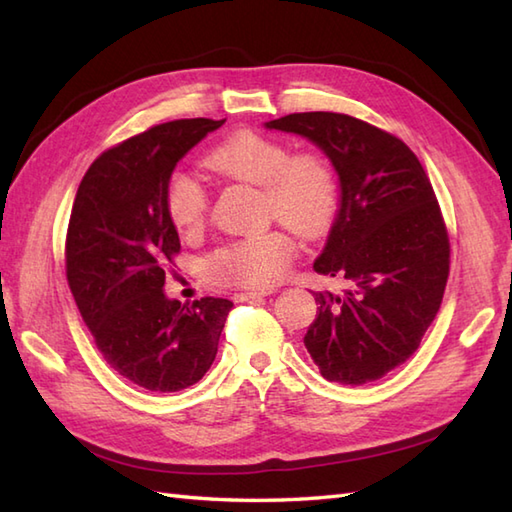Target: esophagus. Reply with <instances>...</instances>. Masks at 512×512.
Wrapping results in <instances>:
<instances>
[{
	"label": "esophagus",
	"mask_w": 512,
	"mask_h": 512,
	"mask_svg": "<svg viewBox=\"0 0 512 512\" xmlns=\"http://www.w3.org/2000/svg\"><path fill=\"white\" fill-rule=\"evenodd\" d=\"M273 295V290H248V292H239L235 295L237 301H253V299H264Z\"/></svg>",
	"instance_id": "1"
}]
</instances>
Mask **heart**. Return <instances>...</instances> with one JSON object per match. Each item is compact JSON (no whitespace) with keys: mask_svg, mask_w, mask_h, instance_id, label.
Instances as JSON below:
<instances>
[{"mask_svg":"<svg viewBox=\"0 0 512 512\" xmlns=\"http://www.w3.org/2000/svg\"><path fill=\"white\" fill-rule=\"evenodd\" d=\"M204 162L217 176L262 189L264 213L299 237H319L334 220L336 178L317 154H292L284 140L242 129L217 143ZM165 211L182 235L198 233L209 211L204 184L189 171H173L165 187ZM292 253L295 244L288 235L268 231L215 248L204 268L220 284L268 286L286 273Z\"/></svg>","mask_w":512,"mask_h":512,"instance_id":"heart-1","label":"heart"}]
</instances>
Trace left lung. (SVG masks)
I'll list each match as a JSON object with an SVG mask.
<instances>
[{
  "label": "left lung",
  "instance_id": "left-lung-1",
  "mask_svg": "<svg viewBox=\"0 0 512 512\" xmlns=\"http://www.w3.org/2000/svg\"><path fill=\"white\" fill-rule=\"evenodd\" d=\"M317 145L336 169L341 206L319 275L345 281L312 292L317 319L303 336L323 378L363 385L418 350L449 277V235L416 154L383 129L334 112L288 114L266 123Z\"/></svg>",
  "mask_w": 512,
  "mask_h": 512
}]
</instances>
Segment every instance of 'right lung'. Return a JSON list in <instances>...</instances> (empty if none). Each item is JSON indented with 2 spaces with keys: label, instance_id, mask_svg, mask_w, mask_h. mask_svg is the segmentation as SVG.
Wrapping results in <instances>:
<instances>
[{
  "label": "right lung",
  "instance_id": "add662e5",
  "mask_svg": "<svg viewBox=\"0 0 512 512\" xmlns=\"http://www.w3.org/2000/svg\"><path fill=\"white\" fill-rule=\"evenodd\" d=\"M224 121L182 118L127 138L92 162L72 204L65 237L72 297L105 361L149 391L198 383L233 308L215 297L182 306L162 290L180 250L165 211L167 180Z\"/></svg>",
  "mask_w": 512,
  "mask_h": 512
}]
</instances>
